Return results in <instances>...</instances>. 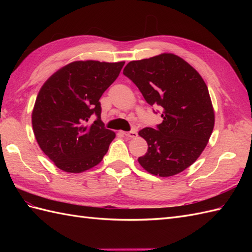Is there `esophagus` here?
Instances as JSON below:
<instances>
[{
  "instance_id": "1",
  "label": "esophagus",
  "mask_w": 252,
  "mask_h": 252,
  "mask_svg": "<svg viewBox=\"0 0 252 252\" xmlns=\"http://www.w3.org/2000/svg\"><path fill=\"white\" fill-rule=\"evenodd\" d=\"M123 134L129 138H135L137 136V132L135 130H132L130 132H123Z\"/></svg>"
}]
</instances>
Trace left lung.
Segmentation results:
<instances>
[{"label":"left lung","instance_id":"obj_1","mask_svg":"<svg viewBox=\"0 0 252 252\" xmlns=\"http://www.w3.org/2000/svg\"><path fill=\"white\" fill-rule=\"evenodd\" d=\"M123 74L147 103L159 106L162 122L138 132L148 144L138 162L147 172L172 176L194 163L207 146L215 126V111L201 76L183 58L163 53L130 62Z\"/></svg>","mask_w":252,"mask_h":252}]
</instances>
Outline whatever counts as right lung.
<instances>
[{
	"label": "right lung",
	"instance_id": "1",
	"mask_svg": "<svg viewBox=\"0 0 252 252\" xmlns=\"http://www.w3.org/2000/svg\"><path fill=\"white\" fill-rule=\"evenodd\" d=\"M125 62L79 61L47 79L32 111L35 140L57 168L80 173L98 164L116 134L100 120L99 98ZM93 115L96 120L89 125Z\"/></svg>",
	"mask_w": 252,
	"mask_h": 252
}]
</instances>
